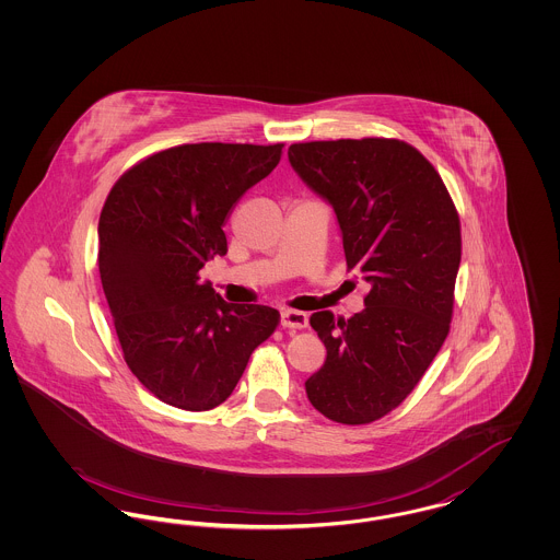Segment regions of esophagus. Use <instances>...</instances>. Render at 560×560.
Here are the masks:
<instances>
[{"label":"esophagus","instance_id":"1","mask_svg":"<svg viewBox=\"0 0 560 560\" xmlns=\"http://www.w3.org/2000/svg\"><path fill=\"white\" fill-rule=\"evenodd\" d=\"M281 325H283V327H290V329H304V327L308 325V317H306V313L285 308V311L281 313Z\"/></svg>","mask_w":560,"mask_h":560}]
</instances>
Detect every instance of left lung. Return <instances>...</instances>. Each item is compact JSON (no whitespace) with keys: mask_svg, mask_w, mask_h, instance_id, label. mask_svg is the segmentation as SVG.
Instances as JSON below:
<instances>
[{"mask_svg":"<svg viewBox=\"0 0 560 560\" xmlns=\"http://www.w3.org/2000/svg\"><path fill=\"white\" fill-rule=\"evenodd\" d=\"M288 158L331 203L347 267L370 283L350 319L311 317L327 359L306 395L334 422L370 424L407 399L450 334L459 215L432 163L397 138L298 142Z\"/></svg>","mask_w":560,"mask_h":560,"instance_id":"obj_1","label":"left lung"}]
</instances>
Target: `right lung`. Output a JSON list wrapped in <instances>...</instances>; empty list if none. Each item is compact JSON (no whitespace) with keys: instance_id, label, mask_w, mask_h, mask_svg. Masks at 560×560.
I'll list each match as a JSON object with an SVG mask.
<instances>
[{"instance_id":"add662e5","label":"right lung","mask_w":560,"mask_h":560,"mask_svg":"<svg viewBox=\"0 0 560 560\" xmlns=\"http://www.w3.org/2000/svg\"><path fill=\"white\" fill-rule=\"evenodd\" d=\"M277 144H180L138 161L98 220V270L124 359L158 399L208 411L231 397L279 311L231 304L199 270L226 254L233 206L277 167Z\"/></svg>"}]
</instances>
